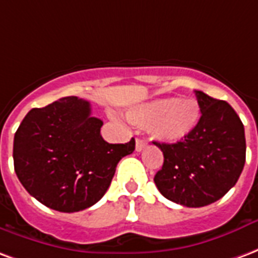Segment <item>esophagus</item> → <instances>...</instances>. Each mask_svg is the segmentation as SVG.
Segmentation results:
<instances>
[{
    "mask_svg": "<svg viewBox=\"0 0 258 258\" xmlns=\"http://www.w3.org/2000/svg\"><path fill=\"white\" fill-rule=\"evenodd\" d=\"M146 147H147V143L142 139H136V151H143Z\"/></svg>",
    "mask_w": 258,
    "mask_h": 258,
    "instance_id": "1",
    "label": "esophagus"
}]
</instances>
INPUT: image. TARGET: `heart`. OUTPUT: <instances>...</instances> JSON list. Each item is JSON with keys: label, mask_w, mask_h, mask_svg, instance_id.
I'll return each mask as SVG.
<instances>
[{"label": "heart", "mask_w": 258, "mask_h": 258, "mask_svg": "<svg viewBox=\"0 0 258 258\" xmlns=\"http://www.w3.org/2000/svg\"><path fill=\"white\" fill-rule=\"evenodd\" d=\"M201 116L198 103L192 99L163 97L132 108L127 119L139 127L151 131L152 136L165 143L181 140L194 131Z\"/></svg>", "instance_id": "obj_1"}]
</instances>
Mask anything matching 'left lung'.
I'll return each instance as SVG.
<instances>
[{
	"label": "left lung",
	"mask_w": 258,
	"mask_h": 258,
	"mask_svg": "<svg viewBox=\"0 0 258 258\" xmlns=\"http://www.w3.org/2000/svg\"><path fill=\"white\" fill-rule=\"evenodd\" d=\"M202 115L180 142L154 143L163 152V165L154 181L174 204L202 208L223 198L234 187L246 161L245 127L224 100L195 90Z\"/></svg>",
	"instance_id": "1"
}]
</instances>
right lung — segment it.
Returning a JSON list of instances; mask_svg holds the SVG:
<instances>
[{"label": "right lung", "instance_id": "right-lung-1", "mask_svg": "<svg viewBox=\"0 0 258 258\" xmlns=\"http://www.w3.org/2000/svg\"><path fill=\"white\" fill-rule=\"evenodd\" d=\"M90 103L61 97L27 112L13 139V165L27 192L48 208L74 213L106 194L118 162L135 151V139L110 144Z\"/></svg>", "mask_w": 258, "mask_h": 258}]
</instances>
